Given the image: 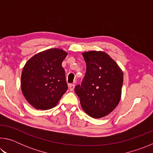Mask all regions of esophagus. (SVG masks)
I'll return each instance as SVG.
<instances>
[{"mask_svg": "<svg viewBox=\"0 0 153 153\" xmlns=\"http://www.w3.org/2000/svg\"><path fill=\"white\" fill-rule=\"evenodd\" d=\"M74 87H75V85L74 84H69V90H70L71 91H73V90H74Z\"/></svg>", "mask_w": 153, "mask_h": 153, "instance_id": "obj_1", "label": "esophagus"}]
</instances>
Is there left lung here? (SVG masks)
<instances>
[{
    "mask_svg": "<svg viewBox=\"0 0 153 153\" xmlns=\"http://www.w3.org/2000/svg\"><path fill=\"white\" fill-rule=\"evenodd\" d=\"M86 71L74 90L84 111L93 118L105 117L115 109L121 95L123 76L118 65L107 53H82Z\"/></svg>",
    "mask_w": 153,
    "mask_h": 153,
    "instance_id": "left-lung-1",
    "label": "left lung"
}]
</instances>
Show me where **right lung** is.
<instances>
[{
    "mask_svg": "<svg viewBox=\"0 0 153 153\" xmlns=\"http://www.w3.org/2000/svg\"><path fill=\"white\" fill-rule=\"evenodd\" d=\"M67 53L51 48L36 54L23 69L21 87L23 94L36 109H49L56 106L67 91L62 62Z\"/></svg>",
    "mask_w": 153,
    "mask_h": 153,
    "instance_id": "right-lung-1",
    "label": "right lung"
}]
</instances>
